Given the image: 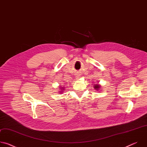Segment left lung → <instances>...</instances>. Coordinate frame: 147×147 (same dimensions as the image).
<instances>
[{
  "instance_id": "8db88e82",
  "label": "left lung",
  "mask_w": 147,
  "mask_h": 147,
  "mask_svg": "<svg viewBox=\"0 0 147 147\" xmlns=\"http://www.w3.org/2000/svg\"><path fill=\"white\" fill-rule=\"evenodd\" d=\"M100 87H101V86H100V84H94V88L96 91L100 90L101 89Z\"/></svg>"
}]
</instances>
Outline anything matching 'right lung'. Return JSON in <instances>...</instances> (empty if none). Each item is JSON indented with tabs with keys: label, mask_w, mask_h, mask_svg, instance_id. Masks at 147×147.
<instances>
[{
	"label": "right lung",
	"mask_w": 147,
	"mask_h": 147,
	"mask_svg": "<svg viewBox=\"0 0 147 147\" xmlns=\"http://www.w3.org/2000/svg\"><path fill=\"white\" fill-rule=\"evenodd\" d=\"M59 88H59V94H61V93H63V91H64V90H65V86H63V87H62V86H60Z\"/></svg>",
	"instance_id": "right-lung-1"
}]
</instances>
